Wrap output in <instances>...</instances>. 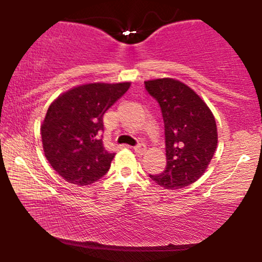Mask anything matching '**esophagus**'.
Returning <instances> with one entry per match:
<instances>
[{"label":"esophagus","mask_w":262,"mask_h":262,"mask_svg":"<svg viewBox=\"0 0 262 262\" xmlns=\"http://www.w3.org/2000/svg\"><path fill=\"white\" fill-rule=\"evenodd\" d=\"M134 151L138 152V154H143L144 151H145V145L144 144H138L137 146H134Z\"/></svg>","instance_id":"34e87169"}]
</instances>
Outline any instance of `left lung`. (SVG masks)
Here are the masks:
<instances>
[{
    "mask_svg": "<svg viewBox=\"0 0 262 262\" xmlns=\"http://www.w3.org/2000/svg\"><path fill=\"white\" fill-rule=\"evenodd\" d=\"M144 83L161 108L166 144V169L150 179L166 189L183 188L203 175L214 155L218 143L214 116L181 81L156 79Z\"/></svg>",
    "mask_w": 262,
    "mask_h": 262,
    "instance_id": "left-lung-1",
    "label": "left lung"
}]
</instances>
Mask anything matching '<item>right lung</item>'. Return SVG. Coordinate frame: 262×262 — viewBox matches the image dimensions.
Segmentation results:
<instances>
[{
	"instance_id": "add662e5",
	"label": "right lung",
	"mask_w": 262,
	"mask_h": 262,
	"mask_svg": "<svg viewBox=\"0 0 262 262\" xmlns=\"http://www.w3.org/2000/svg\"><path fill=\"white\" fill-rule=\"evenodd\" d=\"M130 82L86 83L60 95L40 127L44 154L65 181L85 186L110 170L114 152L104 149L103 114L128 91Z\"/></svg>"
}]
</instances>
